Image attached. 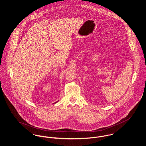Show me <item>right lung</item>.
<instances>
[{"instance_id":"1","label":"right lung","mask_w":146,"mask_h":146,"mask_svg":"<svg viewBox=\"0 0 146 146\" xmlns=\"http://www.w3.org/2000/svg\"><path fill=\"white\" fill-rule=\"evenodd\" d=\"M56 102H55V104H56Z\"/></svg>"}]
</instances>
